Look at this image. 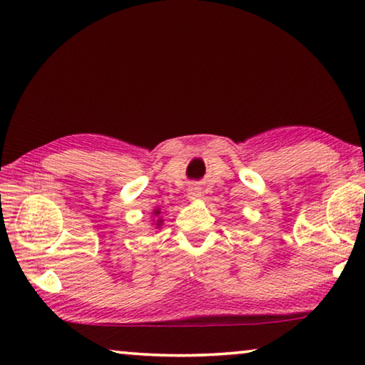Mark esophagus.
Wrapping results in <instances>:
<instances>
[{"mask_svg": "<svg viewBox=\"0 0 365 365\" xmlns=\"http://www.w3.org/2000/svg\"><path fill=\"white\" fill-rule=\"evenodd\" d=\"M201 197H203V192H201V187L198 185H192V187L188 188V198L192 201H198Z\"/></svg>", "mask_w": 365, "mask_h": 365, "instance_id": "34e87169", "label": "esophagus"}]
</instances>
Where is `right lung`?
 <instances>
[{"label":"right lung","instance_id":"right-lung-1","mask_svg":"<svg viewBox=\"0 0 365 365\" xmlns=\"http://www.w3.org/2000/svg\"><path fill=\"white\" fill-rule=\"evenodd\" d=\"M160 215H162V213H160V208H159V206H157V208H155L154 211H152V216H154V217H152V221H154V227H155V230H160L162 225H164V220H162Z\"/></svg>","mask_w":365,"mask_h":365}]
</instances>
